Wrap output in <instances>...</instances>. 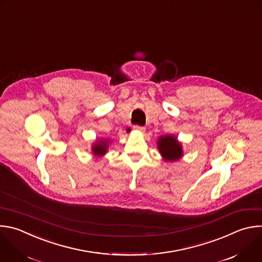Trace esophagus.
Wrapping results in <instances>:
<instances>
[{"label": "esophagus", "mask_w": 262, "mask_h": 262, "mask_svg": "<svg viewBox=\"0 0 262 262\" xmlns=\"http://www.w3.org/2000/svg\"><path fill=\"white\" fill-rule=\"evenodd\" d=\"M134 130L143 133V132H145V127L144 126H140V125H134Z\"/></svg>", "instance_id": "34e87169"}]
</instances>
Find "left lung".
Returning a JSON list of instances; mask_svg holds the SVG:
<instances>
[{
  "label": "left lung",
  "mask_w": 262,
  "mask_h": 262,
  "mask_svg": "<svg viewBox=\"0 0 262 262\" xmlns=\"http://www.w3.org/2000/svg\"><path fill=\"white\" fill-rule=\"evenodd\" d=\"M158 151L165 161H177L183 155L182 145L176 137L160 136L157 141Z\"/></svg>",
  "instance_id": "left-lung-1"
}]
</instances>
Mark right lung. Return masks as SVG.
Here are the masks:
<instances>
[{
    "mask_svg": "<svg viewBox=\"0 0 262 262\" xmlns=\"http://www.w3.org/2000/svg\"><path fill=\"white\" fill-rule=\"evenodd\" d=\"M108 145H109L108 140H99L93 145L92 150L96 156H103L106 154L108 150Z\"/></svg>",
    "mask_w": 262,
    "mask_h": 262,
    "instance_id": "right-lung-1",
    "label": "right lung"
}]
</instances>
